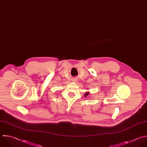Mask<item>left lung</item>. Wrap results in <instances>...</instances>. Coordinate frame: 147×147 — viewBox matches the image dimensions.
I'll return each mask as SVG.
<instances>
[{"mask_svg":"<svg viewBox=\"0 0 147 147\" xmlns=\"http://www.w3.org/2000/svg\"><path fill=\"white\" fill-rule=\"evenodd\" d=\"M89 92H86V93H85V95H84V96H88V95L89 94Z\"/></svg>","mask_w":147,"mask_h":147,"instance_id":"left-lung-1","label":"left lung"}]
</instances>
